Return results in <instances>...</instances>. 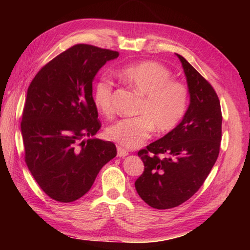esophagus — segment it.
Listing matches in <instances>:
<instances>
[{"label": "esophagus", "mask_w": 250, "mask_h": 250, "mask_svg": "<svg viewBox=\"0 0 250 250\" xmlns=\"http://www.w3.org/2000/svg\"><path fill=\"white\" fill-rule=\"evenodd\" d=\"M128 155H129V152L126 151L125 149H124V148H121V147L117 148V156H118V157L125 158V156H128Z\"/></svg>", "instance_id": "34e87169"}]
</instances>
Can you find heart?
I'll return each mask as SVG.
<instances>
[{
    "mask_svg": "<svg viewBox=\"0 0 250 250\" xmlns=\"http://www.w3.org/2000/svg\"><path fill=\"white\" fill-rule=\"evenodd\" d=\"M120 78L144 97L140 114L134 118L117 121L106 130L110 141L128 149H134L149 139L155 130L160 134L174 130L187 111L189 92L186 84L172 79L167 67L156 61H142L121 67ZM114 83L102 77L95 83L93 101L104 116H111Z\"/></svg>",
    "mask_w": 250,
    "mask_h": 250,
    "instance_id": "heart-1",
    "label": "heart"
}]
</instances>
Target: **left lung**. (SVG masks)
Segmentation results:
<instances>
[{
    "label": "left lung",
    "mask_w": 250,
    "mask_h": 250,
    "mask_svg": "<svg viewBox=\"0 0 250 250\" xmlns=\"http://www.w3.org/2000/svg\"><path fill=\"white\" fill-rule=\"evenodd\" d=\"M177 57L187 78L189 107L176 128L137 152L145 167L135 189L157 209L173 208L189 200L208 176L220 150L218 95L184 57Z\"/></svg>",
    "instance_id": "left-lung-1"
}]
</instances>
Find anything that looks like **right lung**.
Masks as SVG:
<instances>
[{"label":"right lung","mask_w":250,"mask_h":250,"mask_svg":"<svg viewBox=\"0 0 250 250\" xmlns=\"http://www.w3.org/2000/svg\"><path fill=\"white\" fill-rule=\"evenodd\" d=\"M118 51L77 44L41 68L31 82L21 121L24 160L44 192L70 203L86 194L117 155L114 143L88 139L101 129L92 82Z\"/></svg>","instance_id":"right-lung-1"}]
</instances>
